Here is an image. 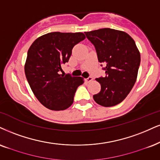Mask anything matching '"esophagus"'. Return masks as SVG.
<instances>
[{
  "label": "esophagus",
  "instance_id": "34e87169",
  "mask_svg": "<svg viewBox=\"0 0 160 160\" xmlns=\"http://www.w3.org/2000/svg\"><path fill=\"white\" fill-rule=\"evenodd\" d=\"M92 80V78L91 76H89V77H88V78H85V81H86V82H91Z\"/></svg>",
  "mask_w": 160,
  "mask_h": 160
}]
</instances>
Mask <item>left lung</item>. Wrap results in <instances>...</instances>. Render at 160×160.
I'll return each mask as SVG.
<instances>
[{"label":"left lung","instance_id":"obj_1","mask_svg":"<svg viewBox=\"0 0 160 160\" xmlns=\"http://www.w3.org/2000/svg\"><path fill=\"white\" fill-rule=\"evenodd\" d=\"M84 33L95 47L98 62L104 65L102 69L106 74L96 78L101 90L93 95V99L104 107L115 106L125 99L134 85L140 53L133 39L122 31L104 28Z\"/></svg>","mask_w":160,"mask_h":160}]
</instances>
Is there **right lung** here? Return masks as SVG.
<instances>
[{
  "label": "right lung",
  "instance_id": "right-lung-1",
  "mask_svg": "<svg viewBox=\"0 0 160 160\" xmlns=\"http://www.w3.org/2000/svg\"><path fill=\"white\" fill-rule=\"evenodd\" d=\"M85 38L82 32H54L39 37L27 52L24 67L27 82L35 97L44 107L63 110L73 102L82 77L61 74L75 45Z\"/></svg>",
  "mask_w": 160,
  "mask_h": 160
}]
</instances>
